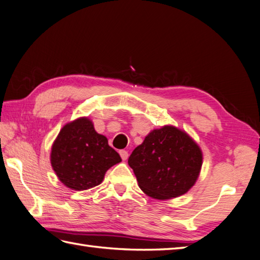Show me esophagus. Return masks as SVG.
I'll return each instance as SVG.
<instances>
[{"label": "esophagus", "mask_w": 260, "mask_h": 260, "mask_svg": "<svg viewBox=\"0 0 260 260\" xmlns=\"http://www.w3.org/2000/svg\"><path fill=\"white\" fill-rule=\"evenodd\" d=\"M120 156H121V158H122V160H126L129 157V153L126 150H120Z\"/></svg>", "instance_id": "obj_1"}]
</instances>
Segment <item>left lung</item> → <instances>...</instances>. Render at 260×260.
Segmentation results:
<instances>
[{
	"label": "left lung",
	"instance_id": "left-lung-1",
	"mask_svg": "<svg viewBox=\"0 0 260 260\" xmlns=\"http://www.w3.org/2000/svg\"><path fill=\"white\" fill-rule=\"evenodd\" d=\"M148 197L171 200L187 193L200 176L203 153L187 132L174 125L153 129L128 159Z\"/></svg>",
	"mask_w": 260,
	"mask_h": 260
}]
</instances>
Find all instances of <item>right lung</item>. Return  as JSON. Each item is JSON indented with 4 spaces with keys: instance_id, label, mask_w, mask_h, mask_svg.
<instances>
[{
    "instance_id": "1",
    "label": "right lung",
    "mask_w": 260,
    "mask_h": 260,
    "mask_svg": "<svg viewBox=\"0 0 260 260\" xmlns=\"http://www.w3.org/2000/svg\"><path fill=\"white\" fill-rule=\"evenodd\" d=\"M121 157L98 134L87 116L68 122L60 129L51 146L50 162L57 177L66 187L85 190L103 182L109 168Z\"/></svg>"
}]
</instances>
